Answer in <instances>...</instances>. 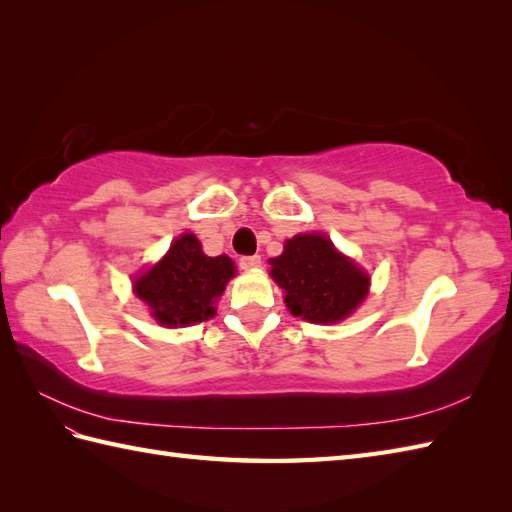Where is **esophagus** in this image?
<instances>
[{"mask_svg": "<svg viewBox=\"0 0 512 512\" xmlns=\"http://www.w3.org/2000/svg\"><path fill=\"white\" fill-rule=\"evenodd\" d=\"M239 266H242L244 270H255V268L262 266V257H259V255H246V257L239 259Z\"/></svg>", "mask_w": 512, "mask_h": 512, "instance_id": "obj_1", "label": "esophagus"}]
</instances>
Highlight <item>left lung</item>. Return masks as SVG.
Listing matches in <instances>:
<instances>
[{"label":"left lung","instance_id":"8db88e82","mask_svg":"<svg viewBox=\"0 0 512 512\" xmlns=\"http://www.w3.org/2000/svg\"><path fill=\"white\" fill-rule=\"evenodd\" d=\"M270 266V275L286 292L288 310L312 323L345 319L367 295L369 277L319 233L288 239Z\"/></svg>","mask_w":512,"mask_h":512}]
</instances>
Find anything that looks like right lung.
Wrapping results in <instances>:
<instances>
[{
  "instance_id": "obj_1",
  "label": "right lung",
  "mask_w": 512,
  "mask_h": 512,
  "mask_svg": "<svg viewBox=\"0 0 512 512\" xmlns=\"http://www.w3.org/2000/svg\"><path fill=\"white\" fill-rule=\"evenodd\" d=\"M233 275L231 259L204 255L198 237L184 233L171 244L162 262L136 281L134 290L158 323L178 328L213 317V303Z\"/></svg>"
}]
</instances>
